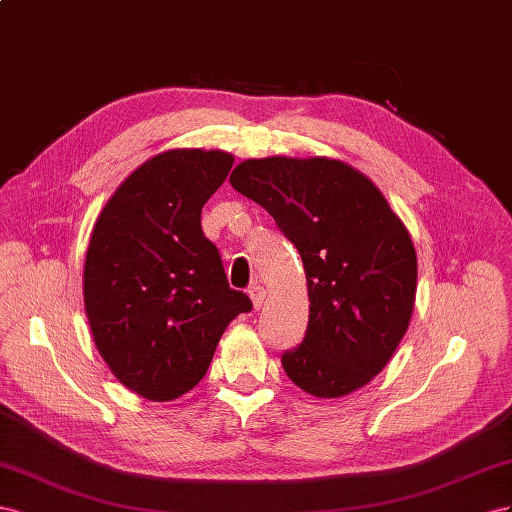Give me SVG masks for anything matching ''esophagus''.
<instances>
[{
	"instance_id": "34e87169",
	"label": "esophagus",
	"mask_w": 512,
	"mask_h": 512,
	"mask_svg": "<svg viewBox=\"0 0 512 512\" xmlns=\"http://www.w3.org/2000/svg\"><path fill=\"white\" fill-rule=\"evenodd\" d=\"M248 296H251V302H253V309L259 311L261 306H264L266 302V289L261 285H253L251 289H248Z\"/></svg>"
}]
</instances>
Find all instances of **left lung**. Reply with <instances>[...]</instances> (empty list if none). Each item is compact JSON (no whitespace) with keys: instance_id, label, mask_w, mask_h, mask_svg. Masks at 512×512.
<instances>
[{"instance_id":"8db88e82","label":"left lung","mask_w":512,"mask_h":512,"mask_svg":"<svg viewBox=\"0 0 512 512\" xmlns=\"http://www.w3.org/2000/svg\"><path fill=\"white\" fill-rule=\"evenodd\" d=\"M229 184L259 203L302 257L309 326L281 358L287 377L319 399L367 386L412 321L410 231L367 175L339 158H246Z\"/></svg>"}]
</instances>
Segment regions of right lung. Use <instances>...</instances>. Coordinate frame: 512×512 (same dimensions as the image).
<instances>
[{
  "label": "right lung",
  "mask_w": 512,
  "mask_h": 512,
  "mask_svg": "<svg viewBox=\"0 0 512 512\" xmlns=\"http://www.w3.org/2000/svg\"><path fill=\"white\" fill-rule=\"evenodd\" d=\"M231 165L223 150L160 152L115 188L94 223L85 315L115 379L143 399L173 401L195 388L225 328L253 309L201 231V208Z\"/></svg>",
  "instance_id": "1"
}]
</instances>
